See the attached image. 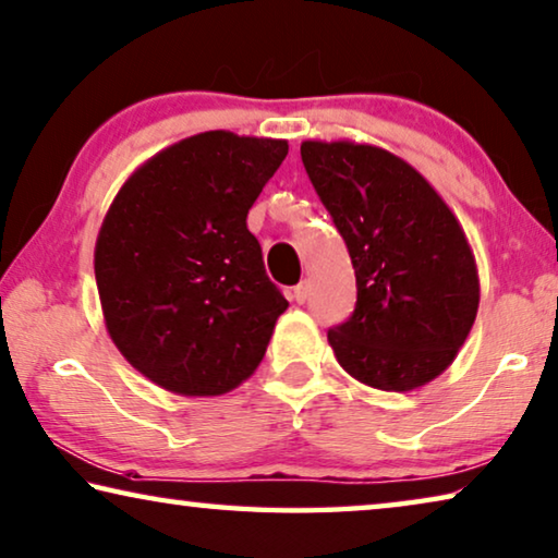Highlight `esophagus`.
<instances>
[{
  "label": "esophagus",
  "mask_w": 558,
  "mask_h": 558,
  "mask_svg": "<svg viewBox=\"0 0 558 558\" xmlns=\"http://www.w3.org/2000/svg\"><path fill=\"white\" fill-rule=\"evenodd\" d=\"M293 298L298 300V303H305V300L311 298V282H307V280L298 282V286L293 288Z\"/></svg>",
  "instance_id": "obj_1"
}]
</instances>
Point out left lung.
<instances>
[{"label": "left lung", "instance_id": "left-lung-1", "mask_svg": "<svg viewBox=\"0 0 558 558\" xmlns=\"http://www.w3.org/2000/svg\"><path fill=\"white\" fill-rule=\"evenodd\" d=\"M303 166L350 251L357 303L327 340L362 385L410 392L445 373L480 307V276L452 210L385 148L303 141Z\"/></svg>", "mask_w": 558, "mask_h": 558}]
</instances>
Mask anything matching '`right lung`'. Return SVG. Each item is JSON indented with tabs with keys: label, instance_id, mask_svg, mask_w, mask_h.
Masks as SVG:
<instances>
[{
	"label": "right lung",
	"instance_id": "right-lung-1",
	"mask_svg": "<svg viewBox=\"0 0 558 558\" xmlns=\"http://www.w3.org/2000/svg\"><path fill=\"white\" fill-rule=\"evenodd\" d=\"M288 141L206 131L136 168L94 251L119 352L168 392L216 397L255 373L288 300L265 276L247 210Z\"/></svg>",
	"mask_w": 558,
	"mask_h": 558
}]
</instances>
